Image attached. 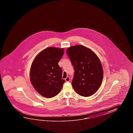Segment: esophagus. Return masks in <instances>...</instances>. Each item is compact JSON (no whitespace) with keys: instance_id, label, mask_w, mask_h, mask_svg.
<instances>
[{"instance_id":"obj_1","label":"esophagus","mask_w":133,"mask_h":133,"mask_svg":"<svg viewBox=\"0 0 133 133\" xmlns=\"http://www.w3.org/2000/svg\"><path fill=\"white\" fill-rule=\"evenodd\" d=\"M65 81L66 82H69L70 80V78L69 76H67V77L65 79Z\"/></svg>"}]
</instances>
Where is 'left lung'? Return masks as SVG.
<instances>
[{"mask_svg": "<svg viewBox=\"0 0 133 133\" xmlns=\"http://www.w3.org/2000/svg\"><path fill=\"white\" fill-rule=\"evenodd\" d=\"M66 52L75 70L72 81L74 89L81 96L93 95L100 88L103 78V70L98 57L84 45L72 46Z\"/></svg>", "mask_w": 133, "mask_h": 133, "instance_id": "obj_1", "label": "left lung"}]
</instances>
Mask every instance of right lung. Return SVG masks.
Segmentation results:
<instances>
[{
    "instance_id": "right-lung-1",
    "label": "right lung",
    "mask_w": 133,
    "mask_h": 133,
    "mask_svg": "<svg viewBox=\"0 0 133 133\" xmlns=\"http://www.w3.org/2000/svg\"><path fill=\"white\" fill-rule=\"evenodd\" d=\"M64 48L50 47L41 51L32 63L30 78L35 90L43 96L52 98L59 93L65 82L58 65Z\"/></svg>"
}]
</instances>
